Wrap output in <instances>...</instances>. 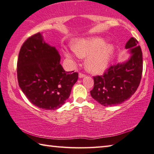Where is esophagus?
Returning <instances> with one entry per match:
<instances>
[{
  "instance_id": "esophagus-1",
  "label": "esophagus",
  "mask_w": 154,
  "mask_h": 154,
  "mask_svg": "<svg viewBox=\"0 0 154 154\" xmlns=\"http://www.w3.org/2000/svg\"><path fill=\"white\" fill-rule=\"evenodd\" d=\"M85 77V74L82 73V72H79V78H83V77Z\"/></svg>"
}]
</instances>
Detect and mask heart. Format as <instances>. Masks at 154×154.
Segmentation results:
<instances>
[{"label":"heart","mask_w":154,"mask_h":154,"mask_svg":"<svg viewBox=\"0 0 154 154\" xmlns=\"http://www.w3.org/2000/svg\"><path fill=\"white\" fill-rule=\"evenodd\" d=\"M106 43L105 38L100 36L82 38L75 41L72 49L81 58L88 56L85 63L88 71L100 73L108 66L116 49L113 44ZM64 54L68 58L73 60L70 51L65 50Z\"/></svg>","instance_id":"heart-1"}]
</instances>
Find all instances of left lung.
<instances>
[{"instance_id":"1","label":"left lung","mask_w":154,"mask_h":154,"mask_svg":"<svg viewBox=\"0 0 154 154\" xmlns=\"http://www.w3.org/2000/svg\"><path fill=\"white\" fill-rule=\"evenodd\" d=\"M125 48L131 52L128 60L111 65L103 75L94 77L92 97L101 105H117L131 97L141 80L143 54L136 38L131 37Z\"/></svg>"}]
</instances>
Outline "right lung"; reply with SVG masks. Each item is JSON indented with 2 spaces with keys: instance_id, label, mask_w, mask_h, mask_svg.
I'll use <instances>...</instances> for the list:
<instances>
[{
  "instance_id": "right-lung-1",
  "label": "right lung",
  "mask_w": 154,
  "mask_h": 154,
  "mask_svg": "<svg viewBox=\"0 0 154 154\" xmlns=\"http://www.w3.org/2000/svg\"><path fill=\"white\" fill-rule=\"evenodd\" d=\"M60 56L38 32L21 47L17 64L18 83L31 103L41 109L55 110L69 98L78 79V72H66Z\"/></svg>"
}]
</instances>
